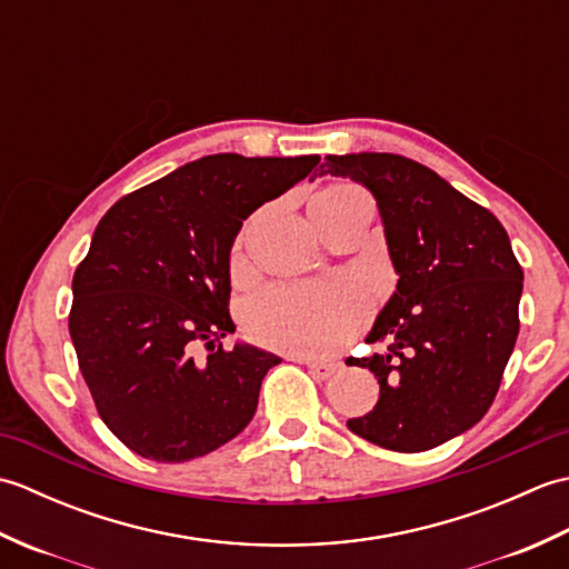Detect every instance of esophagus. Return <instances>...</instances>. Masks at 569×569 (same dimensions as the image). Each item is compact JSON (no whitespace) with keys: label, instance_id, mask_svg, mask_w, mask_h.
<instances>
[{"label":"esophagus","instance_id":"34e87169","mask_svg":"<svg viewBox=\"0 0 569 569\" xmlns=\"http://www.w3.org/2000/svg\"><path fill=\"white\" fill-rule=\"evenodd\" d=\"M300 361H306L310 373L316 379H330L332 373L340 369V361H322V359H300Z\"/></svg>","mask_w":569,"mask_h":569}]
</instances>
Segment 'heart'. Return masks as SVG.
Instances as JSON below:
<instances>
[{"label":"heart","instance_id":"heart-1","mask_svg":"<svg viewBox=\"0 0 569 569\" xmlns=\"http://www.w3.org/2000/svg\"><path fill=\"white\" fill-rule=\"evenodd\" d=\"M330 210L369 208L367 192L340 183L316 196ZM367 306L349 283H271L244 308L253 340L291 355H330L365 322Z\"/></svg>","mask_w":569,"mask_h":569}]
</instances>
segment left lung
Masks as SVG:
<instances>
[{
  "mask_svg": "<svg viewBox=\"0 0 569 569\" xmlns=\"http://www.w3.org/2000/svg\"><path fill=\"white\" fill-rule=\"evenodd\" d=\"M347 176L377 198L396 293L349 357L379 379V401L347 428L383 450H432L485 418L513 352L523 269L487 208L428 166L398 153L328 156L320 176Z\"/></svg>",
  "mask_w": 569,
  "mask_h": 569,
  "instance_id": "8db88e82",
  "label": "left lung"
}]
</instances>
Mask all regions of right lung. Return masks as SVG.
I'll use <instances>...</instances> for the list:
<instances>
[{
    "label": "right lung",
    "instance_id": "right-lung-1",
    "mask_svg": "<svg viewBox=\"0 0 569 569\" xmlns=\"http://www.w3.org/2000/svg\"><path fill=\"white\" fill-rule=\"evenodd\" d=\"M320 156L214 153L117 200L72 276L68 330L104 426L131 452L188 462L249 426L266 371L259 347L222 349L229 251L241 222ZM198 343L209 357L198 360Z\"/></svg>",
    "mask_w": 569,
    "mask_h": 569
}]
</instances>
